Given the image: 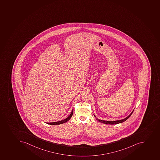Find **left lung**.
<instances>
[{"label":"left lung","mask_w":160,"mask_h":160,"mask_svg":"<svg viewBox=\"0 0 160 160\" xmlns=\"http://www.w3.org/2000/svg\"><path fill=\"white\" fill-rule=\"evenodd\" d=\"M133 110L132 112L131 113H130V115H128V116L126 118H124V119H123L119 120H116V121H106V120H102L99 119H98V118H96V119L98 121H99L100 122L103 123H105V124H118V123H120L123 122H124V121H126L128 119L129 117H130L131 116L133 112ZM94 117H96V116H94Z\"/></svg>","instance_id":"8db88e82"}]
</instances>
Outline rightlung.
I'll return each mask as SVG.
<instances>
[{
  "mask_svg": "<svg viewBox=\"0 0 160 160\" xmlns=\"http://www.w3.org/2000/svg\"><path fill=\"white\" fill-rule=\"evenodd\" d=\"M73 113V109H72L71 113H70V115H69V116L67 118L61 120V121H57V122H47V124H51V125H57V124H61L67 122L69 121V120L70 119V118L72 117V115Z\"/></svg>",
  "mask_w": 160,
  "mask_h": 160,
  "instance_id": "add662e5",
  "label": "right lung"
}]
</instances>
